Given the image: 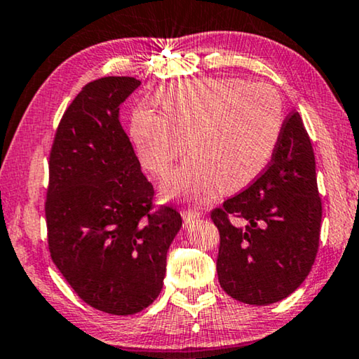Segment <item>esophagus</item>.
Listing matches in <instances>:
<instances>
[{
  "label": "esophagus",
  "mask_w": 359,
  "mask_h": 359,
  "mask_svg": "<svg viewBox=\"0 0 359 359\" xmlns=\"http://www.w3.org/2000/svg\"><path fill=\"white\" fill-rule=\"evenodd\" d=\"M181 217H183V220L186 225H189L191 222L197 220V218H201V214L199 212H192V210H183L181 212Z\"/></svg>",
  "instance_id": "34e87169"
}]
</instances>
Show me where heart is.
<instances>
[{"instance_id": "b5f03b06", "label": "heart", "mask_w": 359, "mask_h": 359, "mask_svg": "<svg viewBox=\"0 0 359 359\" xmlns=\"http://www.w3.org/2000/svg\"><path fill=\"white\" fill-rule=\"evenodd\" d=\"M160 113L136 110L131 139L142 167L167 175L186 150L191 157L163 183L168 199L205 201L233 192L267 168L283 131V103L264 82L236 77L181 81L157 93Z\"/></svg>"}]
</instances>
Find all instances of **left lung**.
I'll return each instance as SVG.
<instances>
[{
	"mask_svg": "<svg viewBox=\"0 0 359 359\" xmlns=\"http://www.w3.org/2000/svg\"><path fill=\"white\" fill-rule=\"evenodd\" d=\"M210 217L220 231L218 282L231 298L266 306L304 282L318 254L322 204L298 111L285 119L267 170Z\"/></svg>",
	"mask_w": 359,
	"mask_h": 359,
	"instance_id": "obj_1",
	"label": "left lung"
}]
</instances>
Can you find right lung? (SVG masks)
Segmentation results:
<instances>
[{
    "instance_id": "add662e5",
    "label": "right lung",
    "mask_w": 359,
    "mask_h": 359,
    "mask_svg": "<svg viewBox=\"0 0 359 359\" xmlns=\"http://www.w3.org/2000/svg\"><path fill=\"white\" fill-rule=\"evenodd\" d=\"M139 86L134 77L87 84L61 118L50 154L51 259L82 301L115 316L157 299L183 225L171 207L152 212L154 188L119 123V108Z\"/></svg>"
}]
</instances>
